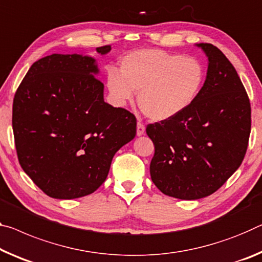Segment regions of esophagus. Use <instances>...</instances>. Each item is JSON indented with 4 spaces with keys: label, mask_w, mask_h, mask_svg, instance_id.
<instances>
[{
    "label": "esophagus",
    "mask_w": 262,
    "mask_h": 262,
    "mask_svg": "<svg viewBox=\"0 0 262 262\" xmlns=\"http://www.w3.org/2000/svg\"><path fill=\"white\" fill-rule=\"evenodd\" d=\"M144 132H146V127H144V124L139 122L138 126H136V134H138V136H141L144 134Z\"/></svg>",
    "instance_id": "obj_1"
}]
</instances>
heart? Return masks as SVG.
Masks as SVG:
<instances>
[{"mask_svg":"<svg viewBox=\"0 0 262 262\" xmlns=\"http://www.w3.org/2000/svg\"><path fill=\"white\" fill-rule=\"evenodd\" d=\"M120 72L107 76L112 100L124 106L139 92L141 111L154 121H168L184 113L197 100L204 84V70L197 59L155 49L127 55Z\"/></svg>","mask_w":262,"mask_h":262,"instance_id":"obj_1","label":"heart"}]
</instances>
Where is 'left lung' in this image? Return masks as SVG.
<instances>
[{
  "label": "left lung",
  "instance_id": "left-lung-1",
  "mask_svg": "<svg viewBox=\"0 0 262 262\" xmlns=\"http://www.w3.org/2000/svg\"><path fill=\"white\" fill-rule=\"evenodd\" d=\"M207 57L206 79L190 108L147 126L155 146L150 177L164 194L185 201L210 196L240 167L251 133V105L233 65L217 47L196 44Z\"/></svg>",
  "mask_w": 262,
  "mask_h": 262
}]
</instances>
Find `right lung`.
I'll use <instances>...</instances> for the list:
<instances>
[{"label": "right lung", "mask_w": 262, "mask_h": 262, "mask_svg": "<svg viewBox=\"0 0 262 262\" xmlns=\"http://www.w3.org/2000/svg\"><path fill=\"white\" fill-rule=\"evenodd\" d=\"M111 45L97 48L107 55ZM100 70L91 56L53 53L35 61L16 91L12 129L24 172L48 196L94 192L115 152L135 138L130 112L103 100Z\"/></svg>", "instance_id": "obj_1"}]
</instances>
